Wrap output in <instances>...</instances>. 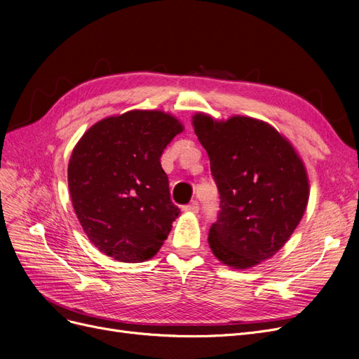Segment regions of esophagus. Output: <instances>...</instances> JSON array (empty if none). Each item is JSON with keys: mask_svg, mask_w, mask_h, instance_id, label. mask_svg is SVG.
<instances>
[{"mask_svg": "<svg viewBox=\"0 0 359 359\" xmlns=\"http://www.w3.org/2000/svg\"><path fill=\"white\" fill-rule=\"evenodd\" d=\"M182 209H184L185 212H193V213H197V212H198V203H197V202H191L190 205L184 206Z\"/></svg>", "mask_w": 359, "mask_h": 359, "instance_id": "obj_1", "label": "esophagus"}]
</instances>
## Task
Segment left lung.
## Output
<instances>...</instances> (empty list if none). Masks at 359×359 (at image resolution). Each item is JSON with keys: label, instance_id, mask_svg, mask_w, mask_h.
<instances>
[{"label": "left lung", "instance_id": "8db88e82", "mask_svg": "<svg viewBox=\"0 0 359 359\" xmlns=\"http://www.w3.org/2000/svg\"><path fill=\"white\" fill-rule=\"evenodd\" d=\"M193 126L221 198L208 237L213 255L238 269L264 262L285 245L304 217L309 197L304 162L262 121L233 116L218 122L197 113Z\"/></svg>", "mask_w": 359, "mask_h": 359}]
</instances>
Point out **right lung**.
<instances>
[{
	"mask_svg": "<svg viewBox=\"0 0 359 359\" xmlns=\"http://www.w3.org/2000/svg\"><path fill=\"white\" fill-rule=\"evenodd\" d=\"M181 122L161 110H131L93 125L72 151L67 181L93 245L119 262H144L181 213L161 156Z\"/></svg>",
	"mask_w": 359,
	"mask_h": 359,
	"instance_id": "obj_1",
	"label": "right lung"
}]
</instances>
